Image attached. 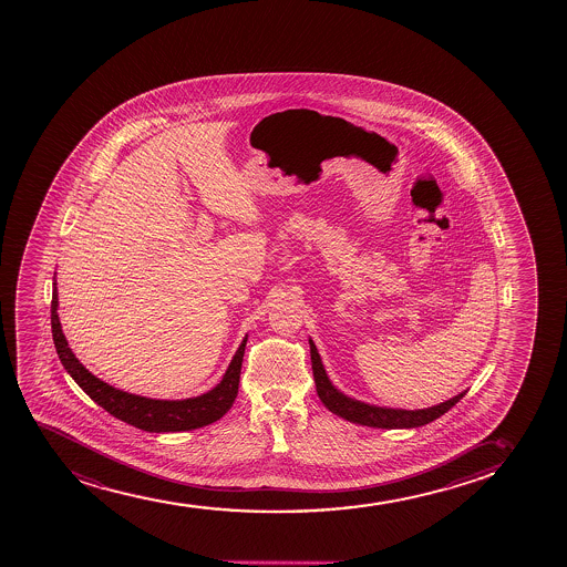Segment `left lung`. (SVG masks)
<instances>
[{"instance_id": "8db88e82", "label": "left lung", "mask_w": 567, "mask_h": 567, "mask_svg": "<svg viewBox=\"0 0 567 567\" xmlns=\"http://www.w3.org/2000/svg\"><path fill=\"white\" fill-rule=\"evenodd\" d=\"M310 342V355H312L313 380H316V391H318L321 403L327 409L344 417L348 422L367 425V427H380V430H412V427H422L425 423L433 422L436 417L443 416L444 412H449L460 399L467 393L462 391L454 398L444 401V403L435 404L430 409H417V411H404V409H390V406H378V404L363 403L358 399L348 398L346 393L337 390L329 377H327L326 367L321 363L318 348Z\"/></svg>"}]
</instances>
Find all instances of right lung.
Masks as SVG:
<instances>
[{
    "instance_id": "right-lung-1",
    "label": "right lung",
    "mask_w": 567,
    "mask_h": 567,
    "mask_svg": "<svg viewBox=\"0 0 567 567\" xmlns=\"http://www.w3.org/2000/svg\"><path fill=\"white\" fill-rule=\"evenodd\" d=\"M56 310H59V289H56V278H52V340H54L60 363L64 364L65 371L78 382L79 388L85 391L94 403H99L104 411L110 412L111 416L131 423L137 430L150 431V433H177V431L198 430V427L217 422L219 417L227 414L228 409L235 403L248 334L238 346L235 358L223 374L221 382L203 395L174 399V401L142 398V395H134L128 391L113 388L85 369V364L75 358L72 348L68 346Z\"/></svg>"
}]
</instances>
